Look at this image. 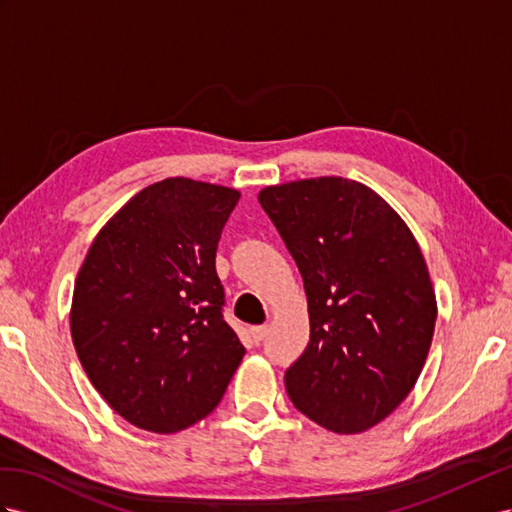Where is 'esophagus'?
Wrapping results in <instances>:
<instances>
[{"label": "esophagus", "instance_id": "34e87169", "mask_svg": "<svg viewBox=\"0 0 512 512\" xmlns=\"http://www.w3.org/2000/svg\"><path fill=\"white\" fill-rule=\"evenodd\" d=\"M266 335H268V326H266V324L253 326V329H251V337H253V342H255V344L264 342V337H266Z\"/></svg>", "mask_w": 512, "mask_h": 512}]
</instances>
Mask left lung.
I'll list each match as a JSON object with an SVG mask.
<instances>
[{
  "instance_id": "left-lung-1",
  "label": "left lung",
  "mask_w": 512,
  "mask_h": 512,
  "mask_svg": "<svg viewBox=\"0 0 512 512\" xmlns=\"http://www.w3.org/2000/svg\"><path fill=\"white\" fill-rule=\"evenodd\" d=\"M259 203L303 274L311 335L285 391L311 422L363 432L398 409L424 368L437 300L404 220L368 186L318 177Z\"/></svg>"
}]
</instances>
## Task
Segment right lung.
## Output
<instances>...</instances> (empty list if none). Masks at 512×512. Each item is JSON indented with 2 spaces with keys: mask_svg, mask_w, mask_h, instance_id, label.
<instances>
[{
  "mask_svg": "<svg viewBox=\"0 0 512 512\" xmlns=\"http://www.w3.org/2000/svg\"><path fill=\"white\" fill-rule=\"evenodd\" d=\"M240 192L170 177L99 231L77 274L71 335L90 383L138 428L212 413L244 357L222 318L216 248Z\"/></svg>",
  "mask_w": 512,
  "mask_h": 512,
  "instance_id": "add662e5",
  "label": "right lung"
}]
</instances>
